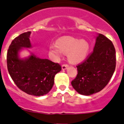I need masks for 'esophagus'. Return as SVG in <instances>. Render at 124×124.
<instances>
[{
  "instance_id": "obj_1",
  "label": "esophagus",
  "mask_w": 124,
  "mask_h": 124,
  "mask_svg": "<svg viewBox=\"0 0 124 124\" xmlns=\"http://www.w3.org/2000/svg\"><path fill=\"white\" fill-rule=\"evenodd\" d=\"M68 67H69V65L68 64H63L62 65V70H66Z\"/></svg>"
}]
</instances>
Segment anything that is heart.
Instances as JSON below:
<instances>
[{
  "label": "heart",
  "instance_id": "1",
  "mask_svg": "<svg viewBox=\"0 0 124 124\" xmlns=\"http://www.w3.org/2000/svg\"><path fill=\"white\" fill-rule=\"evenodd\" d=\"M90 45L85 40H79L71 37L59 39L56 44H51L50 50L54 58L57 59L62 53H68V59L71 63H76L85 59L88 53Z\"/></svg>",
  "mask_w": 124,
  "mask_h": 124
}]
</instances>
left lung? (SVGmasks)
<instances>
[{
	"mask_svg": "<svg viewBox=\"0 0 124 124\" xmlns=\"http://www.w3.org/2000/svg\"><path fill=\"white\" fill-rule=\"evenodd\" d=\"M116 51L112 42L102 34L96 39L92 53L76 66L78 74L71 85L82 95L101 91L110 81L116 68Z\"/></svg>",
	"mask_w": 124,
	"mask_h": 124,
	"instance_id": "1",
	"label": "left lung"
}]
</instances>
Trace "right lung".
<instances>
[{
    "mask_svg": "<svg viewBox=\"0 0 124 124\" xmlns=\"http://www.w3.org/2000/svg\"><path fill=\"white\" fill-rule=\"evenodd\" d=\"M31 31L20 34L12 41L7 55V68L11 78L18 88L30 95L40 96L47 94L54 85V76L62 67L46 59L34 54L21 59L19 51L22 48H31Z\"/></svg>",
    "mask_w": 124,
    "mask_h": 124,
    "instance_id": "obj_1",
    "label": "right lung"
}]
</instances>
